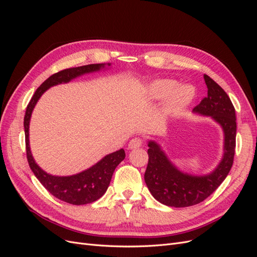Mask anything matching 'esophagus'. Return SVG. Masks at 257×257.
I'll return each instance as SVG.
<instances>
[{"label": "esophagus", "instance_id": "34e87169", "mask_svg": "<svg viewBox=\"0 0 257 257\" xmlns=\"http://www.w3.org/2000/svg\"><path fill=\"white\" fill-rule=\"evenodd\" d=\"M142 139L141 138H133L128 143V149H137V148L142 147Z\"/></svg>", "mask_w": 257, "mask_h": 257}]
</instances>
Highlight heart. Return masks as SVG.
<instances>
[{
	"mask_svg": "<svg viewBox=\"0 0 257 257\" xmlns=\"http://www.w3.org/2000/svg\"><path fill=\"white\" fill-rule=\"evenodd\" d=\"M169 79L154 80L149 85V93L154 99L165 98L163 109L167 114H179L193 100L194 92L188 85H178Z\"/></svg>",
	"mask_w": 257,
	"mask_h": 257,
	"instance_id": "1",
	"label": "heart"
}]
</instances>
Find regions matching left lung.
<instances>
[{
    "instance_id": "1",
    "label": "left lung",
    "mask_w": 257,
    "mask_h": 257,
    "mask_svg": "<svg viewBox=\"0 0 257 257\" xmlns=\"http://www.w3.org/2000/svg\"><path fill=\"white\" fill-rule=\"evenodd\" d=\"M208 95L194 108L193 112L211 116L224 133L223 157L216 167L206 175H192L179 169L169 160L161 146L148 142L149 162L145 181L152 196L161 204L182 208L201 203L219 188L232 166L236 148V113L228 95L208 75H204Z\"/></svg>"
}]
</instances>
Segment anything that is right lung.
I'll return each instance as SVG.
<instances>
[{
	"label": "right lung",
	"instance_id": "1",
	"mask_svg": "<svg viewBox=\"0 0 257 257\" xmlns=\"http://www.w3.org/2000/svg\"><path fill=\"white\" fill-rule=\"evenodd\" d=\"M106 66H110V63L89 64L79 67L67 68L51 75L48 79H46L37 88L27 107L23 125H25L26 149L30 168L32 169L35 177L44 185V188L52 194L54 197L72 205L90 204L102 197L107 191L108 186H109L115 167L125 158V152L123 149H120L110 154H107L96 164L79 174L72 176L50 175L36 164L32 152H31L29 137L31 115H32L38 99L49 88L61 83H67L84 74L99 72L102 69H105Z\"/></svg>",
	"mask_w": 257,
	"mask_h": 257
}]
</instances>
